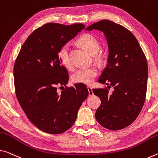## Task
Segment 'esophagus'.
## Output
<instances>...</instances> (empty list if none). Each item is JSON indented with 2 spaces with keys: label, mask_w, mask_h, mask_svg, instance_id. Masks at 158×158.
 I'll return each mask as SVG.
<instances>
[{
  "label": "esophagus",
  "mask_w": 158,
  "mask_h": 158,
  "mask_svg": "<svg viewBox=\"0 0 158 158\" xmlns=\"http://www.w3.org/2000/svg\"><path fill=\"white\" fill-rule=\"evenodd\" d=\"M87 89H88V92H89V96H92V95L94 94V93H93V91H92V87H87Z\"/></svg>",
  "instance_id": "esophagus-1"
}]
</instances>
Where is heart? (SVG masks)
<instances>
[{
  "label": "heart",
  "instance_id": "obj_1",
  "mask_svg": "<svg viewBox=\"0 0 158 158\" xmlns=\"http://www.w3.org/2000/svg\"><path fill=\"white\" fill-rule=\"evenodd\" d=\"M77 43L82 46L91 55H96L100 48L99 41L94 35L90 33H85L78 39ZM59 58L63 65L67 69L72 68V63L70 57V47L69 44L62 45L59 50ZM98 74L96 67L82 68L75 72L72 76V81L75 83H82L85 85L92 84Z\"/></svg>",
  "mask_w": 158,
  "mask_h": 158
}]
</instances>
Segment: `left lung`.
Instances as JSON below:
<instances>
[{
  "label": "left lung",
  "instance_id": "1",
  "mask_svg": "<svg viewBox=\"0 0 158 158\" xmlns=\"http://www.w3.org/2000/svg\"><path fill=\"white\" fill-rule=\"evenodd\" d=\"M99 30L104 33L108 46V64L99 82L113 87L94 89L101 99L95 117L101 125L119 130L131 125L140 113L146 99L148 64L142 49L131 31L110 20H102L85 30Z\"/></svg>",
  "mask_w": 158,
  "mask_h": 158
}]
</instances>
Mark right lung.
<instances>
[{
	"mask_svg": "<svg viewBox=\"0 0 158 158\" xmlns=\"http://www.w3.org/2000/svg\"><path fill=\"white\" fill-rule=\"evenodd\" d=\"M82 24L48 23L38 28L23 44L15 61L16 96L31 122L46 133L57 134L71 127L77 111L88 96L87 87L77 84L58 94L57 85L66 86L69 73L59 58L62 45L85 28Z\"/></svg>",
	"mask_w": 158,
	"mask_h": 158,
	"instance_id": "right-lung-1",
	"label": "right lung"
}]
</instances>
